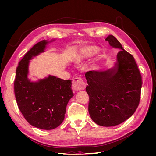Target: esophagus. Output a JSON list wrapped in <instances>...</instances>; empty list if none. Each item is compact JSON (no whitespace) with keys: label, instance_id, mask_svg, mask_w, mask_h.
<instances>
[{"label":"esophagus","instance_id":"34e87169","mask_svg":"<svg viewBox=\"0 0 156 156\" xmlns=\"http://www.w3.org/2000/svg\"><path fill=\"white\" fill-rule=\"evenodd\" d=\"M72 87L75 90L79 91L84 90L86 87V84L83 80L80 77L75 78L72 81Z\"/></svg>","mask_w":156,"mask_h":156}]
</instances>
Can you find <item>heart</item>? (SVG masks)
Wrapping results in <instances>:
<instances>
[{
  "instance_id": "b5f03b06",
  "label": "heart",
  "mask_w": 156,
  "mask_h": 156,
  "mask_svg": "<svg viewBox=\"0 0 156 156\" xmlns=\"http://www.w3.org/2000/svg\"><path fill=\"white\" fill-rule=\"evenodd\" d=\"M95 53V49L93 48H86L83 49L80 53L76 56L75 62H80L89 57H90Z\"/></svg>"
}]
</instances>
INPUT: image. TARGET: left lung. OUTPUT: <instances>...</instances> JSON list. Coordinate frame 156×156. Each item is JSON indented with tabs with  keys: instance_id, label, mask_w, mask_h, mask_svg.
I'll return each mask as SVG.
<instances>
[{
	"instance_id": "left-lung-1",
	"label": "left lung",
	"mask_w": 156,
	"mask_h": 156,
	"mask_svg": "<svg viewBox=\"0 0 156 156\" xmlns=\"http://www.w3.org/2000/svg\"><path fill=\"white\" fill-rule=\"evenodd\" d=\"M105 40L112 48L120 51L113 66L85 73L90 97L88 111L98 125L111 127L119 125L133 115L140 97L142 79L135 60L112 35Z\"/></svg>"
}]
</instances>
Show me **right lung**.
I'll use <instances>...</instances> for the list:
<instances>
[{"label":"right lung","mask_w":156,"mask_h":156,"mask_svg":"<svg viewBox=\"0 0 156 156\" xmlns=\"http://www.w3.org/2000/svg\"><path fill=\"white\" fill-rule=\"evenodd\" d=\"M54 41L42 40L27 52L17 68L14 81L17 103L23 116L30 125L46 130L62 123L68 103L73 96L71 80L51 75L36 81L28 77L30 60L44 53L47 45Z\"/></svg>","instance_id":"right-lung-1"}]
</instances>
